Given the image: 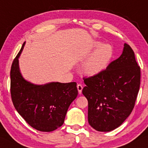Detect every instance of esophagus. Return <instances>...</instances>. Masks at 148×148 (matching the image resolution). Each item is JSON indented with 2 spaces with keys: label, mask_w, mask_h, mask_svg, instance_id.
I'll return each instance as SVG.
<instances>
[{
  "label": "esophagus",
  "mask_w": 148,
  "mask_h": 148,
  "mask_svg": "<svg viewBox=\"0 0 148 148\" xmlns=\"http://www.w3.org/2000/svg\"><path fill=\"white\" fill-rule=\"evenodd\" d=\"M77 89H78V91H79V93L81 94L82 93V90H83V85L81 84H78Z\"/></svg>",
  "instance_id": "34e87169"
}]
</instances>
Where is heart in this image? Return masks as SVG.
Segmentation results:
<instances>
[{
	"label": "heart",
	"instance_id": "obj_1",
	"mask_svg": "<svg viewBox=\"0 0 148 148\" xmlns=\"http://www.w3.org/2000/svg\"><path fill=\"white\" fill-rule=\"evenodd\" d=\"M93 47L97 49L85 61L83 66L85 72L90 75H96L104 71L114 56L113 47L110 44L102 45L101 42H97Z\"/></svg>",
	"mask_w": 148,
	"mask_h": 148
}]
</instances>
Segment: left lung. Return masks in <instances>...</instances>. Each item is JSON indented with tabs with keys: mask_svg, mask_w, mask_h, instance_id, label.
Segmentation results:
<instances>
[{
	"mask_svg": "<svg viewBox=\"0 0 148 148\" xmlns=\"http://www.w3.org/2000/svg\"><path fill=\"white\" fill-rule=\"evenodd\" d=\"M83 94L88 101V122L99 132L119 127L132 112L140 83L134 51L125 43L119 58L102 72L83 77Z\"/></svg>",
	"mask_w": 148,
	"mask_h": 148,
	"instance_id": "obj_1",
	"label": "left lung"
}]
</instances>
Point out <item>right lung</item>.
I'll return each mask as SVG.
<instances>
[{
    "mask_svg": "<svg viewBox=\"0 0 148 148\" xmlns=\"http://www.w3.org/2000/svg\"><path fill=\"white\" fill-rule=\"evenodd\" d=\"M20 51L10 71V93L14 108L29 125L41 132H51L63 124L71 103L78 95L76 82L36 85L26 81L18 67Z\"/></svg>",
    "mask_w": 148,
    "mask_h": 148,
    "instance_id": "obj_1",
    "label": "right lung"
}]
</instances>
